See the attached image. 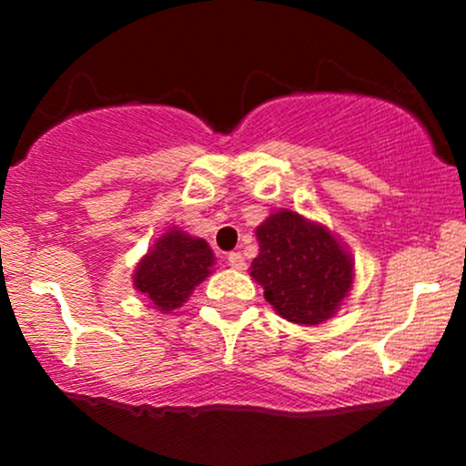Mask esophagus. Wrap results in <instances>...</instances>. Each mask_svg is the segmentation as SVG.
<instances>
[{"mask_svg":"<svg viewBox=\"0 0 466 466\" xmlns=\"http://www.w3.org/2000/svg\"><path fill=\"white\" fill-rule=\"evenodd\" d=\"M228 263H229V267H234V269H245V258L240 251H229Z\"/></svg>","mask_w":466,"mask_h":466,"instance_id":"34e87169","label":"esophagus"}]
</instances>
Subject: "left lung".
<instances>
[{
  "mask_svg": "<svg viewBox=\"0 0 466 466\" xmlns=\"http://www.w3.org/2000/svg\"><path fill=\"white\" fill-rule=\"evenodd\" d=\"M258 256L249 274L278 315L315 326L333 318L352 287V258L319 223L280 210L256 228Z\"/></svg>",
  "mask_w": 466,
  "mask_h": 466,
  "instance_id": "obj_1",
  "label": "left lung"
}]
</instances>
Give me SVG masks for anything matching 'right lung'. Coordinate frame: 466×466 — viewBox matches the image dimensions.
<instances>
[{
	"instance_id": "add662e5",
	"label": "right lung",
	"mask_w": 466,
	"mask_h": 466,
	"mask_svg": "<svg viewBox=\"0 0 466 466\" xmlns=\"http://www.w3.org/2000/svg\"><path fill=\"white\" fill-rule=\"evenodd\" d=\"M212 265L215 254L206 240L173 228L137 263L133 287L144 293L157 311L168 313L188 300L195 287L210 274Z\"/></svg>"
}]
</instances>
